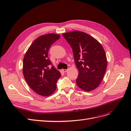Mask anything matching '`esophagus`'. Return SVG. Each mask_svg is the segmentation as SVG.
Segmentation results:
<instances>
[{
    "label": "esophagus",
    "mask_w": 131,
    "mask_h": 131,
    "mask_svg": "<svg viewBox=\"0 0 131 131\" xmlns=\"http://www.w3.org/2000/svg\"><path fill=\"white\" fill-rule=\"evenodd\" d=\"M67 70H68L67 69H63V70H62V71H63V72H64V73H66V72H67Z\"/></svg>",
    "instance_id": "obj_1"
}]
</instances>
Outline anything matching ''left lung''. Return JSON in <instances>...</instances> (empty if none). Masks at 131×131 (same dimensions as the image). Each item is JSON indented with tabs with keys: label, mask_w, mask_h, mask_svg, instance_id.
<instances>
[{
	"label": "left lung",
	"mask_w": 131,
	"mask_h": 131,
	"mask_svg": "<svg viewBox=\"0 0 131 131\" xmlns=\"http://www.w3.org/2000/svg\"><path fill=\"white\" fill-rule=\"evenodd\" d=\"M62 35L73 50L79 70L77 85L88 92L96 89L103 79L107 67L103 47L96 39L82 31H73Z\"/></svg>",
	"instance_id": "8db88e82"
}]
</instances>
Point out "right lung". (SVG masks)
Segmentation results:
<instances>
[{"label": "right lung", "instance_id": "1", "mask_svg": "<svg viewBox=\"0 0 131 131\" xmlns=\"http://www.w3.org/2000/svg\"><path fill=\"white\" fill-rule=\"evenodd\" d=\"M60 38L53 33L41 35L31 43L23 58V73L27 84L35 92L49 96L56 90V82L60 72L48 58L51 45Z\"/></svg>", "mask_w": 131, "mask_h": 131}]
</instances>
